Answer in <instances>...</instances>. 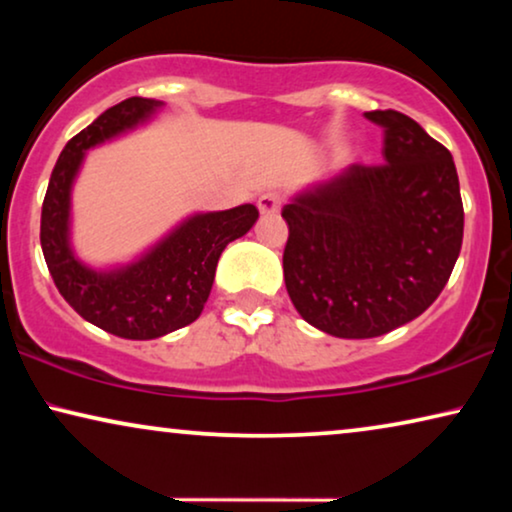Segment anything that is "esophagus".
<instances>
[{
    "label": "esophagus",
    "instance_id": "obj_1",
    "mask_svg": "<svg viewBox=\"0 0 512 512\" xmlns=\"http://www.w3.org/2000/svg\"><path fill=\"white\" fill-rule=\"evenodd\" d=\"M279 207H282V198H279L277 193H263L261 198H258V212L261 214H277Z\"/></svg>",
    "mask_w": 512,
    "mask_h": 512
}]
</instances>
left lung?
Listing matches in <instances>:
<instances>
[{"label":"left lung","instance_id":"obj_1","mask_svg":"<svg viewBox=\"0 0 512 512\" xmlns=\"http://www.w3.org/2000/svg\"><path fill=\"white\" fill-rule=\"evenodd\" d=\"M384 128L382 165L298 193L284 282L300 317L335 338H377L417 319L445 289L464 240L452 153L401 111H366Z\"/></svg>","mask_w":512,"mask_h":512}]
</instances>
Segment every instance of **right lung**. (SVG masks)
<instances>
[{
  "instance_id": "1",
  "label": "right lung",
  "mask_w": 512,
  "mask_h": 512,
  "mask_svg": "<svg viewBox=\"0 0 512 512\" xmlns=\"http://www.w3.org/2000/svg\"><path fill=\"white\" fill-rule=\"evenodd\" d=\"M160 107L149 97H128L69 139L41 207V249L62 298L90 324L125 340H153L193 324L212 291L221 251L258 219L254 205L193 214L123 268L93 270L79 261L69 242V212L86 151L146 123Z\"/></svg>"
}]
</instances>
